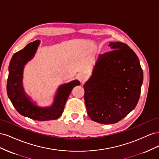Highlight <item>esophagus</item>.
I'll return each instance as SVG.
<instances>
[{"instance_id": "34e87169", "label": "esophagus", "mask_w": 159, "mask_h": 159, "mask_svg": "<svg viewBox=\"0 0 159 159\" xmlns=\"http://www.w3.org/2000/svg\"><path fill=\"white\" fill-rule=\"evenodd\" d=\"M78 78L79 80L81 81V82L84 83V81L87 80V75H86L85 74H80L79 75H78Z\"/></svg>"}]
</instances>
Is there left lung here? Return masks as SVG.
Instances as JSON below:
<instances>
[{
  "label": "left lung",
  "mask_w": 159,
  "mask_h": 159,
  "mask_svg": "<svg viewBox=\"0 0 159 159\" xmlns=\"http://www.w3.org/2000/svg\"><path fill=\"white\" fill-rule=\"evenodd\" d=\"M109 46L113 50L99 56L84 85L89 117L102 124L117 123L134 109L143 80L140 62L131 48L121 42Z\"/></svg>",
  "instance_id": "obj_1"
}]
</instances>
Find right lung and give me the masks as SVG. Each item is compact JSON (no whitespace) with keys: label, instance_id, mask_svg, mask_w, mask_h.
<instances>
[{"label":"right lung","instance_id":"add662e5","mask_svg":"<svg viewBox=\"0 0 159 159\" xmlns=\"http://www.w3.org/2000/svg\"><path fill=\"white\" fill-rule=\"evenodd\" d=\"M39 42V40L30 42L25 48L13 55L9 64L7 89L9 99L19 113L37 121H49L61 116L71 90L80 83L78 80H74L61 85L53 105L50 107L40 108L34 105L26 97L22 88V71L25 64L34 55Z\"/></svg>","mask_w":159,"mask_h":159}]
</instances>
